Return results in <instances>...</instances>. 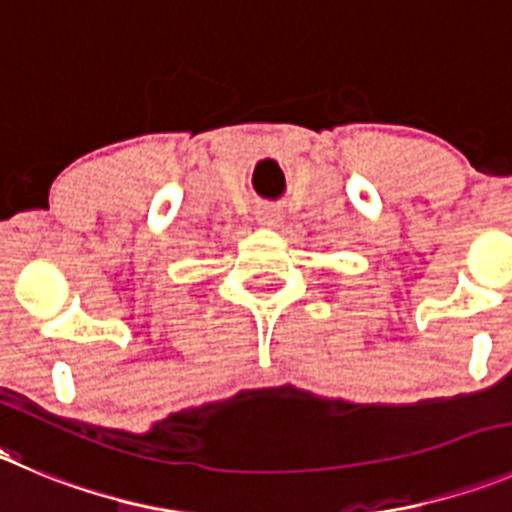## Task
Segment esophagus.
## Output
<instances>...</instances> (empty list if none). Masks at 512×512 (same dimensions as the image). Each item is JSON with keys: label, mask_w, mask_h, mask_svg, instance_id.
<instances>
[{"label": "esophagus", "mask_w": 512, "mask_h": 512, "mask_svg": "<svg viewBox=\"0 0 512 512\" xmlns=\"http://www.w3.org/2000/svg\"><path fill=\"white\" fill-rule=\"evenodd\" d=\"M257 219H260V224H265V227H278V224L283 222V212H280L278 207H260L257 209Z\"/></svg>", "instance_id": "obj_1"}]
</instances>
